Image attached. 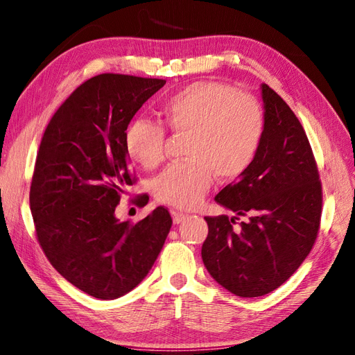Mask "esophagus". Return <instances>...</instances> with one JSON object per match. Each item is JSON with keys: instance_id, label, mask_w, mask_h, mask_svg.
Wrapping results in <instances>:
<instances>
[{"instance_id": "esophagus-1", "label": "esophagus", "mask_w": 355, "mask_h": 355, "mask_svg": "<svg viewBox=\"0 0 355 355\" xmlns=\"http://www.w3.org/2000/svg\"><path fill=\"white\" fill-rule=\"evenodd\" d=\"M171 214H173V220H174L175 225H180L181 221H184L185 218L189 217L187 214H184V213H181V211H175V210H173V211H171Z\"/></svg>"}]
</instances>
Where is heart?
Returning <instances> with one entry per match:
<instances>
[{"instance_id":"obj_1","label":"heart","mask_w":355,"mask_h":355,"mask_svg":"<svg viewBox=\"0 0 355 355\" xmlns=\"http://www.w3.org/2000/svg\"><path fill=\"white\" fill-rule=\"evenodd\" d=\"M159 115L174 132H187V159L170 165L153 182L159 202L180 209L198 206L214 174L225 181L243 174L265 132L263 112L256 99L220 82L182 87L161 102ZM164 128L149 119H134L125 130L126 154L144 168H155L164 159Z\"/></svg>"}]
</instances>
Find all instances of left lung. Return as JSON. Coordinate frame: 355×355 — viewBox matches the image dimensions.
Here are the masks:
<instances>
[{"instance_id": "left-lung-1", "label": "left lung", "mask_w": 355, "mask_h": 355, "mask_svg": "<svg viewBox=\"0 0 355 355\" xmlns=\"http://www.w3.org/2000/svg\"><path fill=\"white\" fill-rule=\"evenodd\" d=\"M265 132L259 151L239 180L214 200L249 216L232 227L227 216L204 217L209 236L204 266L223 288L241 297L263 296L285 284L318 236L322 184L305 130L286 102L262 85Z\"/></svg>"}]
</instances>
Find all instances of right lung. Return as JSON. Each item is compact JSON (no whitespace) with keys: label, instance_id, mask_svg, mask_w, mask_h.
Instances as JSON below:
<instances>
[{"label":"right lung","instance_id":"right-lung-1","mask_svg":"<svg viewBox=\"0 0 355 355\" xmlns=\"http://www.w3.org/2000/svg\"><path fill=\"white\" fill-rule=\"evenodd\" d=\"M164 79L103 73L74 89L40 142L30 187L37 240L66 281L99 300H116L151 270L173 226L157 207L118 221L115 209L137 182L125 130ZM145 196L137 197L145 206Z\"/></svg>","mask_w":355,"mask_h":355}]
</instances>
